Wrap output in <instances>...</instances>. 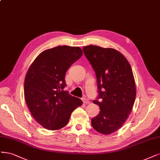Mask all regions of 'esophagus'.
<instances>
[{"label": "esophagus", "instance_id": "34e87169", "mask_svg": "<svg viewBox=\"0 0 160 160\" xmlns=\"http://www.w3.org/2000/svg\"><path fill=\"white\" fill-rule=\"evenodd\" d=\"M82 102H83V103L84 104H89V103H90V102H89V101H88L87 98H83L82 99Z\"/></svg>", "mask_w": 160, "mask_h": 160}]
</instances>
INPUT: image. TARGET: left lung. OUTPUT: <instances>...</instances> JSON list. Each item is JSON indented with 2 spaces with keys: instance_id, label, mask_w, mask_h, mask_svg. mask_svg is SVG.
Segmentation results:
<instances>
[{
  "instance_id": "8db88e82",
  "label": "left lung",
  "mask_w": 160,
  "mask_h": 160,
  "mask_svg": "<svg viewBox=\"0 0 160 160\" xmlns=\"http://www.w3.org/2000/svg\"><path fill=\"white\" fill-rule=\"evenodd\" d=\"M82 50L95 71L101 99L93 101L101 111L91 119L92 126L99 133L111 134L122 127L132 110L136 95L132 70L115 49L90 45Z\"/></svg>"
}]
</instances>
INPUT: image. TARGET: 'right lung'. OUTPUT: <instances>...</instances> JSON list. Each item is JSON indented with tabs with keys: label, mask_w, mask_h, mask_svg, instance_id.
<instances>
[{
	"label": "right lung",
	"mask_w": 160,
	"mask_h": 160,
	"mask_svg": "<svg viewBox=\"0 0 160 160\" xmlns=\"http://www.w3.org/2000/svg\"><path fill=\"white\" fill-rule=\"evenodd\" d=\"M82 55L79 47L60 46L40 53L24 80V97L32 117L43 128L58 130L68 124L71 112L82 105L66 86L67 70Z\"/></svg>",
	"instance_id": "1"
}]
</instances>
